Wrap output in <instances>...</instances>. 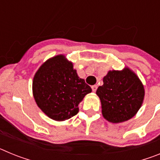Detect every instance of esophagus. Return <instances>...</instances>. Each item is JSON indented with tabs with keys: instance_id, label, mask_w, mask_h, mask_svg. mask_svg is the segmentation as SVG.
Here are the masks:
<instances>
[{
	"instance_id": "1",
	"label": "esophagus",
	"mask_w": 160,
	"mask_h": 160,
	"mask_svg": "<svg viewBox=\"0 0 160 160\" xmlns=\"http://www.w3.org/2000/svg\"><path fill=\"white\" fill-rule=\"evenodd\" d=\"M91 88H92V90H93V92H95L96 90H97V88H98V86H96V85H94V86H92V87H91Z\"/></svg>"
}]
</instances>
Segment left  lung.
<instances>
[{
	"label": "left lung",
	"mask_w": 160,
	"mask_h": 160,
	"mask_svg": "<svg viewBox=\"0 0 160 160\" xmlns=\"http://www.w3.org/2000/svg\"><path fill=\"white\" fill-rule=\"evenodd\" d=\"M96 94L101 101L104 118L118 123L136 114L142 104L145 91L138 76L126 67L122 70H110Z\"/></svg>",
	"instance_id": "1"
}]
</instances>
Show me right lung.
Returning <instances> with one entry per match:
<instances>
[{
    "label": "right lung",
    "mask_w": 160,
    "mask_h": 160,
    "mask_svg": "<svg viewBox=\"0 0 160 160\" xmlns=\"http://www.w3.org/2000/svg\"><path fill=\"white\" fill-rule=\"evenodd\" d=\"M91 91L84 79L78 76L73 63L62 54L45 62L32 80L37 105L55 121H64L76 115L78 104Z\"/></svg>",
    "instance_id": "1"
}]
</instances>
